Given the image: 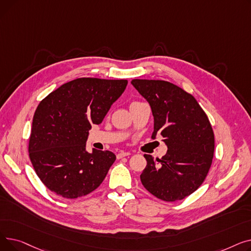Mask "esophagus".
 Wrapping results in <instances>:
<instances>
[{
	"label": "esophagus",
	"instance_id": "1",
	"mask_svg": "<svg viewBox=\"0 0 251 251\" xmlns=\"http://www.w3.org/2000/svg\"><path fill=\"white\" fill-rule=\"evenodd\" d=\"M127 155H130V152H129V151H119V152H118V154H117V159H122V157L127 156Z\"/></svg>",
	"mask_w": 251,
	"mask_h": 251
}]
</instances>
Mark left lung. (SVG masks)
Here are the masks:
<instances>
[{
	"label": "left lung",
	"mask_w": 251,
	"mask_h": 251,
	"mask_svg": "<svg viewBox=\"0 0 251 251\" xmlns=\"http://www.w3.org/2000/svg\"><path fill=\"white\" fill-rule=\"evenodd\" d=\"M131 84L151 108V138L162 135L168 148L162 159L144 154L142 185L165 201L185 199L201 185L213 162L215 136L208 118L191 95L173 83L133 79Z\"/></svg>",
	"instance_id": "8db88e82"
}]
</instances>
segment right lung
Returning <instances> with one entry per match:
<instances>
[{"label":"right lung","instance_id":"obj_1","mask_svg":"<svg viewBox=\"0 0 251 251\" xmlns=\"http://www.w3.org/2000/svg\"><path fill=\"white\" fill-rule=\"evenodd\" d=\"M128 81L77 78L47 96L35 110L29 157L38 178L65 199L96 190L116 155L109 151H86L91 125H99Z\"/></svg>","mask_w":251,"mask_h":251}]
</instances>
